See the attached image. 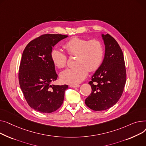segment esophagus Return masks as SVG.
Masks as SVG:
<instances>
[{"label": "esophagus", "mask_w": 146, "mask_h": 146, "mask_svg": "<svg viewBox=\"0 0 146 146\" xmlns=\"http://www.w3.org/2000/svg\"><path fill=\"white\" fill-rule=\"evenodd\" d=\"M70 87L71 88H78L80 87V85L78 84H75V85H70Z\"/></svg>", "instance_id": "esophagus-1"}]
</instances>
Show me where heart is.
I'll return each mask as SVG.
<instances>
[{"label":"heart","mask_w":146,"mask_h":146,"mask_svg":"<svg viewBox=\"0 0 146 146\" xmlns=\"http://www.w3.org/2000/svg\"><path fill=\"white\" fill-rule=\"evenodd\" d=\"M64 48L70 56L76 55L75 66L62 71L60 75L61 80L70 84H76L82 81L88 71H95L101 66L104 59L103 45L98 40L74 37L64 44ZM54 64L59 68H64L67 63L66 54L55 48L50 52Z\"/></svg>","instance_id":"heart-1"}]
</instances>
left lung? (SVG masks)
Listing matches in <instances>:
<instances>
[{"mask_svg":"<svg viewBox=\"0 0 146 146\" xmlns=\"http://www.w3.org/2000/svg\"><path fill=\"white\" fill-rule=\"evenodd\" d=\"M105 55L101 66L88 82L92 91L85 103L94 111L107 110L121 97L126 82L123 53L115 39L109 34H102Z\"/></svg>","mask_w":146,"mask_h":146,"instance_id":"1","label":"left lung"}]
</instances>
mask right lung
<instances>
[{
  "label": "right lung",
  "instance_id": "obj_1",
  "mask_svg": "<svg viewBox=\"0 0 146 146\" xmlns=\"http://www.w3.org/2000/svg\"><path fill=\"white\" fill-rule=\"evenodd\" d=\"M68 36L45 34L31 40L25 47L19 70V81L29 106L42 113H50L63 103L67 85H51L58 75L50 58L52 48Z\"/></svg>",
  "mask_w": 146,
  "mask_h": 146
}]
</instances>
